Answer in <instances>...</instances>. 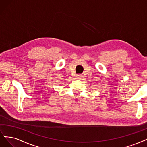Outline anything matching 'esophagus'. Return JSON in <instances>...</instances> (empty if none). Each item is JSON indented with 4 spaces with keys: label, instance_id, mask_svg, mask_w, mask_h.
I'll list each match as a JSON object with an SVG mask.
<instances>
[{
    "label": "esophagus",
    "instance_id": "34e87169",
    "mask_svg": "<svg viewBox=\"0 0 147 147\" xmlns=\"http://www.w3.org/2000/svg\"><path fill=\"white\" fill-rule=\"evenodd\" d=\"M76 78H77L78 79H82L83 76H82V74H78V75L76 76Z\"/></svg>",
    "mask_w": 147,
    "mask_h": 147
}]
</instances>
